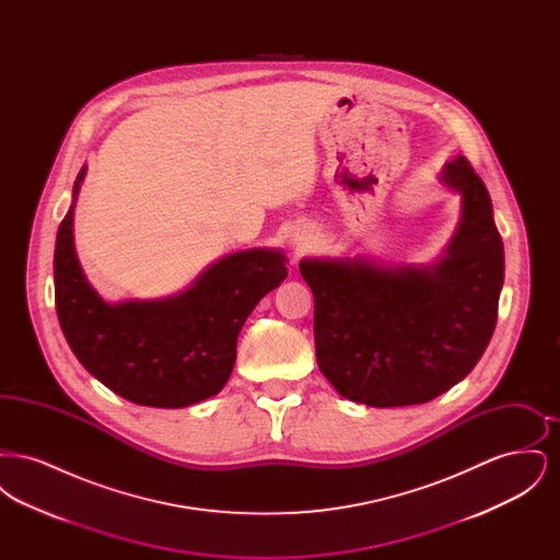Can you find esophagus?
I'll list each match as a JSON object with an SVG mask.
<instances>
[{"label":"esophagus","mask_w":560,"mask_h":560,"mask_svg":"<svg viewBox=\"0 0 560 560\" xmlns=\"http://www.w3.org/2000/svg\"><path fill=\"white\" fill-rule=\"evenodd\" d=\"M313 240H315V235H313L311 229H300V231L293 233L292 247L295 252H304L313 245Z\"/></svg>","instance_id":"34e87169"}]
</instances>
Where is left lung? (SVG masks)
<instances>
[{"instance_id": "8db88e82", "label": "left lung", "mask_w": 560, "mask_h": 560, "mask_svg": "<svg viewBox=\"0 0 560 560\" xmlns=\"http://www.w3.org/2000/svg\"><path fill=\"white\" fill-rule=\"evenodd\" d=\"M439 180L462 208L436 260H300L315 295L317 363L345 399L370 407L436 399L472 372L493 336L504 243L491 197L462 155L443 165Z\"/></svg>"}]
</instances>
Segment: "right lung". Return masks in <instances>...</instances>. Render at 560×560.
Segmentation results:
<instances>
[{
  "mask_svg": "<svg viewBox=\"0 0 560 560\" xmlns=\"http://www.w3.org/2000/svg\"><path fill=\"white\" fill-rule=\"evenodd\" d=\"M85 172L88 165L54 249L56 313L69 347L98 382L136 405L176 409L210 399L231 377L243 323L288 277L285 254L241 249L201 270L183 292L107 302L75 252L73 213Z\"/></svg>",
  "mask_w": 560,
  "mask_h": 560,
  "instance_id": "right-lung-1",
  "label": "right lung"
}]
</instances>
